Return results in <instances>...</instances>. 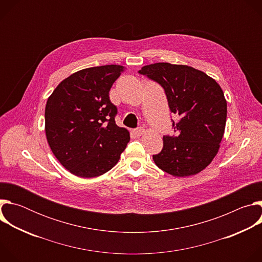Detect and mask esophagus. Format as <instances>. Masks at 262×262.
Masks as SVG:
<instances>
[{"instance_id": "obj_1", "label": "esophagus", "mask_w": 262, "mask_h": 262, "mask_svg": "<svg viewBox=\"0 0 262 262\" xmlns=\"http://www.w3.org/2000/svg\"><path fill=\"white\" fill-rule=\"evenodd\" d=\"M143 133H144V128H143V127H138V128L134 129V134H135L137 137L142 136Z\"/></svg>"}]
</instances>
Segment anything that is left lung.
Wrapping results in <instances>:
<instances>
[{"mask_svg": "<svg viewBox=\"0 0 262 262\" xmlns=\"http://www.w3.org/2000/svg\"><path fill=\"white\" fill-rule=\"evenodd\" d=\"M160 84L166 93L176 136H164V146L154 161L177 177L195 175L216 156L227 117V101L220 85L206 73L188 65L155 63L139 70Z\"/></svg>", "mask_w": 262, "mask_h": 262, "instance_id": "1", "label": "left lung"}]
</instances>
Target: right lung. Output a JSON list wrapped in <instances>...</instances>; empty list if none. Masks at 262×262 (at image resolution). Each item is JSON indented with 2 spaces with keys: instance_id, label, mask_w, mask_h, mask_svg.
<instances>
[{
  "instance_id": "add662e5",
  "label": "right lung",
  "mask_w": 262,
  "mask_h": 262,
  "mask_svg": "<svg viewBox=\"0 0 262 262\" xmlns=\"http://www.w3.org/2000/svg\"><path fill=\"white\" fill-rule=\"evenodd\" d=\"M124 67L103 65L72 73L46 105V135L57 160L70 173L96 177L113 168L129 142L115 122L108 92Z\"/></svg>"
}]
</instances>
